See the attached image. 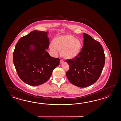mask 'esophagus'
Returning a JSON list of instances; mask_svg holds the SVG:
<instances>
[{
	"mask_svg": "<svg viewBox=\"0 0 121 121\" xmlns=\"http://www.w3.org/2000/svg\"><path fill=\"white\" fill-rule=\"evenodd\" d=\"M63 62H64L63 60V59H61L60 60V64H62V63Z\"/></svg>",
	"mask_w": 121,
	"mask_h": 121,
	"instance_id": "obj_1",
	"label": "esophagus"
}]
</instances>
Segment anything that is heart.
Returning a JSON list of instances; mask_svg holds the SVG:
<instances>
[{
  "instance_id": "1",
  "label": "heart",
  "mask_w": 121,
  "mask_h": 121,
  "mask_svg": "<svg viewBox=\"0 0 121 121\" xmlns=\"http://www.w3.org/2000/svg\"><path fill=\"white\" fill-rule=\"evenodd\" d=\"M82 48L81 41L73 36L64 35L56 37L50 44V50L56 55L61 50V55L65 59H73L79 55Z\"/></svg>"
}]
</instances>
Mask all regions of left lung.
Instances as JSON below:
<instances>
[{
  "mask_svg": "<svg viewBox=\"0 0 121 121\" xmlns=\"http://www.w3.org/2000/svg\"><path fill=\"white\" fill-rule=\"evenodd\" d=\"M83 45L76 58L66 60L69 69L66 75L73 84L80 87L91 85L100 77L105 56L100 42L83 33Z\"/></svg>",
  "mask_w": 121,
  "mask_h": 121,
  "instance_id": "obj_1",
  "label": "left lung"
}]
</instances>
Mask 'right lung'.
Returning a JSON list of instances; mask_svg holds the SVG:
<instances>
[{
    "mask_svg": "<svg viewBox=\"0 0 121 121\" xmlns=\"http://www.w3.org/2000/svg\"><path fill=\"white\" fill-rule=\"evenodd\" d=\"M48 32L33 30L19 39L13 54V60L21 80L30 86L47 82L60 59L50 56L46 51L49 45Z\"/></svg>",
    "mask_w": 121,
    "mask_h": 121,
    "instance_id": "1",
    "label": "right lung"
}]
</instances>
